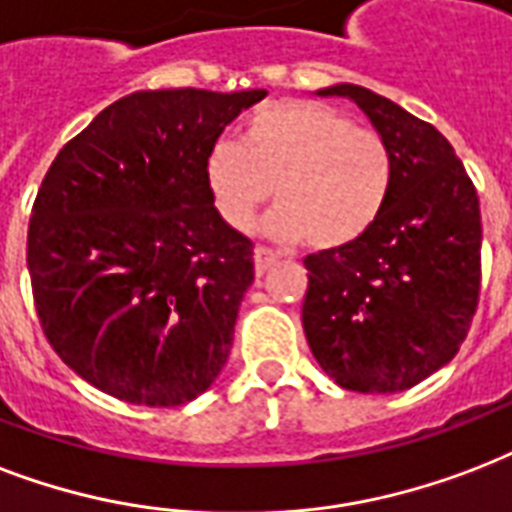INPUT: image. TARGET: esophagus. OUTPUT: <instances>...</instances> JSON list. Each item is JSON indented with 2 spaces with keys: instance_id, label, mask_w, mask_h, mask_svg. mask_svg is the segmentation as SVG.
<instances>
[{
  "instance_id": "obj_1",
  "label": "esophagus",
  "mask_w": 512,
  "mask_h": 512,
  "mask_svg": "<svg viewBox=\"0 0 512 512\" xmlns=\"http://www.w3.org/2000/svg\"><path fill=\"white\" fill-rule=\"evenodd\" d=\"M279 260V255L273 252V249L268 247H255V271L257 273H265L268 268H271L273 263Z\"/></svg>"
}]
</instances>
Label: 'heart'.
<instances>
[{
  "instance_id": "obj_1",
  "label": "heart",
  "mask_w": 512,
  "mask_h": 512,
  "mask_svg": "<svg viewBox=\"0 0 512 512\" xmlns=\"http://www.w3.org/2000/svg\"><path fill=\"white\" fill-rule=\"evenodd\" d=\"M204 182L228 228L247 230L273 187L279 206L265 217V233L333 252L378 220L392 187V152L384 136L354 126L341 109L282 99L244 120L239 144L209 147Z\"/></svg>"
}]
</instances>
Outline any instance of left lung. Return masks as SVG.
<instances>
[{"mask_svg": "<svg viewBox=\"0 0 512 512\" xmlns=\"http://www.w3.org/2000/svg\"><path fill=\"white\" fill-rule=\"evenodd\" d=\"M368 115L392 152V187L354 244L308 255L303 330L335 384L365 395L411 389L454 360L481 292V206L454 147L362 85H330Z\"/></svg>", "mask_w": 512, "mask_h": 512, "instance_id": "obj_1", "label": "left lung"}]
</instances>
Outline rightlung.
<instances>
[{
	"instance_id": "right-lung-1",
	"label": "right lung",
	"mask_w": 512,
	"mask_h": 512,
	"mask_svg": "<svg viewBox=\"0 0 512 512\" xmlns=\"http://www.w3.org/2000/svg\"><path fill=\"white\" fill-rule=\"evenodd\" d=\"M263 99V88L136 91L42 179L26 249L39 325L101 392L171 408L225 368L255 247L214 212L204 158Z\"/></svg>"
}]
</instances>
